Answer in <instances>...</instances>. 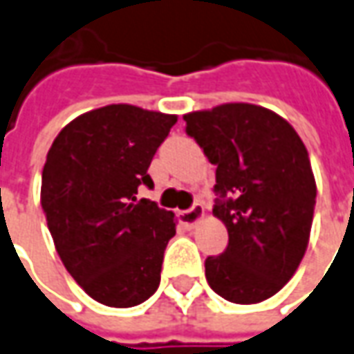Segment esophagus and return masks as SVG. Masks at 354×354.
I'll return each instance as SVG.
<instances>
[{
    "mask_svg": "<svg viewBox=\"0 0 354 354\" xmlns=\"http://www.w3.org/2000/svg\"><path fill=\"white\" fill-rule=\"evenodd\" d=\"M205 215V209L201 203H194L187 211H180V223L187 228H194L201 221V217Z\"/></svg>",
    "mask_w": 354,
    "mask_h": 354,
    "instance_id": "esophagus-1",
    "label": "esophagus"
}]
</instances>
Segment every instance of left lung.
Returning a JSON list of instances; mask_svg holds the SVG:
<instances>
[{
    "label": "left lung",
    "mask_w": 354,
    "mask_h": 354,
    "mask_svg": "<svg viewBox=\"0 0 354 354\" xmlns=\"http://www.w3.org/2000/svg\"><path fill=\"white\" fill-rule=\"evenodd\" d=\"M184 120L217 167L213 215L228 230L227 250L205 259L209 287L234 304L268 300L308 248L316 205L308 151L285 118L256 104L228 102Z\"/></svg>",
    "instance_id": "8db88e82"
}]
</instances>
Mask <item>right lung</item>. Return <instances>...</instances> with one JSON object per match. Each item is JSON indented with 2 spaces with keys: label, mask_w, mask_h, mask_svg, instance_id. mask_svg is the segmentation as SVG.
Wrapping results in <instances>:
<instances>
[{
  "label": "right lung",
  "mask_w": 354,
  "mask_h": 354,
  "mask_svg": "<svg viewBox=\"0 0 354 354\" xmlns=\"http://www.w3.org/2000/svg\"><path fill=\"white\" fill-rule=\"evenodd\" d=\"M176 122L108 104L69 122L46 155L40 203L50 234L69 275L104 306L131 308L158 288L176 218L136 194L153 186L147 170Z\"/></svg>",
  "instance_id": "obj_1"
}]
</instances>
